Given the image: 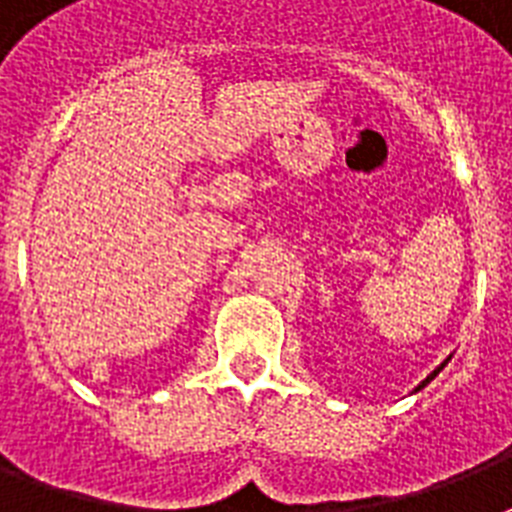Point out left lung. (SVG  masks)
Instances as JSON below:
<instances>
[{
  "instance_id": "1",
  "label": "left lung",
  "mask_w": 512,
  "mask_h": 512,
  "mask_svg": "<svg viewBox=\"0 0 512 512\" xmlns=\"http://www.w3.org/2000/svg\"><path fill=\"white\" fill-rule=\"evenodd\" d=\"M446 361H449V358H446ZM446 361H444V364H441V366H438V369H433V372H430V374H428V377H425V380H422V382H420V385H417V390H422V388H425V385H428V382H430V380H433V377H436V374H438V372H441V369H444V366H446Z\"/></svg>"
}]
</instances>
